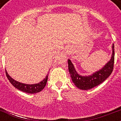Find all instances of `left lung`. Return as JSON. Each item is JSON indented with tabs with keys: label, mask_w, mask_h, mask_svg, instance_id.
Instances as JSON below:
<instances>
[{
	"label": "left lung",
	"mask_w": 121,
	"mask_h": 121,
	"mask_svg": "<svg viewBox=\"0 0 121 121\" xmlns=\"http://www.w3.org/2000/svg\"><path fill=\"white\" fill-rule=\"evenodd\" d=\"M68 70L72 80L76 86L82 90H89L97 86L105 81L111 75L114 69V45H112V55L111 60L100 70L95 72L92 75L81 76L77 73L72 61L68 60Z\"/></svg>",
	"instance_id": "left-lung-1"
}]
</instances>
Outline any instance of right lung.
Segmentation results:
<instances>
[{
    "mask_svg": "<svg viewBox=\"0 0 121 121\" xmlns=\"http://www.w3.org/2000/svg\"><path fill=\"white\" fill-rule=\"evenodd\" d=\"M5 74H6L7 77L9 80V82L11 83V84L14 87L17 88L18 90L22 91L24 92H26V93H28V94H35V93L41 92L44 88V86H46L48 81V74L46 76L45 78L43 81H41V82L36 83V84L27 85L18 82L17 81L12 79V78L9 75L7 72H6V70H5Z\"/></svg>",
    "mask_w": 121,
    "mask_h": 121,
    "instance_id": "right-lung-1",
    "label": "right lung"
}]
</instances>
